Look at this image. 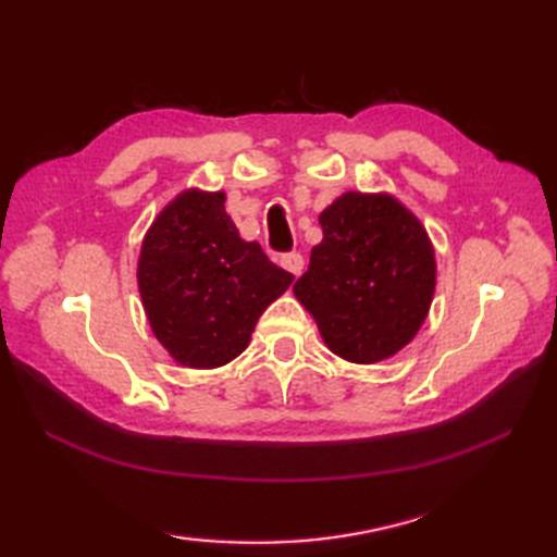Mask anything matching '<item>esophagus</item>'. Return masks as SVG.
Masks as SVG:
<instances>
[{
	"instance_id": "esophagus-1",
	"label": "esophagus",
	"mask_w": 557,
	"mask_h": 557,
	"mask_svg": "<svg viewBox=\"0 0 557 557\" xmlns=\"http://www.w3.org/2000/svg\"><path fill=\"white\" fill-rule=\"evenodd\" d=\"M282 268L289 270L294 277H299L304 272V256L301 253H285L282 256Z\"/></svg>"
}]
</instances>
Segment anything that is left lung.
Returning <instances> with one entry per match:
<instances>
[{"instance_id": "1", "label": "left lung", "mask_w": 557, "mask_h": 557, "mask_svg": "<svg viewBox=\"0 0 557 557\" xmlns=\"http://www.w3.org/2000/svg\"><path fill=\"white\" fill-rule=\"evenodd\" d=\"M323 242L294 294L325 345L354 363L393 357L419 333L435 289L423 224L393 196L349 191L321 212Z\"/></svg>"}]
</instances>
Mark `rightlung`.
Masks as SVG:
<instances>
[{"instance_id":"right-lung-1","label":"right lung","mask_w":557,"mask_h":557,"mask_svg":"<svg viewBox=\"0 0 557 557\" xmlns=\"http://www.w3.org/2000/svg\"><path fill=\"white\" fill-rule=\"evenodd\" d=\"M224 212V194L184 191L148 230L138 289L152 333L188 369H218L248 347L260 313L292 285Z\"/></svg>"}]
</instances>
